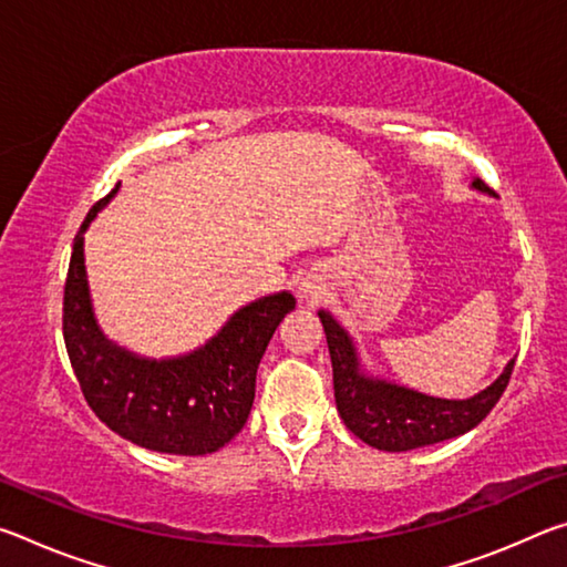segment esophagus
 <instances>
[{"label": "esophagus", "mask_w": 567, "mask_h": 567, "mask_svg": "<svg viewBox=\"0 0 567 567\" xmlns=\"http://www.w3.org/2000/svg\"><path fill=\"white\" fill-rule=\"evenodd\" d=\"M297 295H300L307 302H320L324 295V285L318 275H305L300 285H297Z\"/></svg>", "instance_id": "esophagus-1"}]
</instances>
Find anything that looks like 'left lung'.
<instances>
[{
  "instance_id": "8db88e82",
  "label": "left lung",
  "mask_w": 567,
  "mask_h": 567,
  "mask_svg": "<svg viewBox=\"0 0 567 567\" xmlns=\"http://www.w3.org/2000/svg\"><path fill=\"white\" fill-rule=\"evenodd\" d=\"M470 187L495 197V192L477 177H473ZM318 318L328 334L334 402L340 417L352 435L385 453H405L470 433L501 400L515 368L513 358L497 380L473 398H435L372 375L362 364L352 334L332 318V312L318 310Z\"/></svg>"
}]
</instances>
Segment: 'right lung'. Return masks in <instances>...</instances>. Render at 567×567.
Segmentation results:
<instances>
[{"instance_id":"obj_1","label":"right lung","mask_w":567,"mask_h":567,"mask_svg":"<svg viewBox=\"0 0 567 567\" xmlns=\"http://www.w3.org/2000/svg\"><path fill=\"white\" fill-rule=\"evenodd\" d=\"M117 189L90 209L74 237L62 318L74 375L94 415L130 443L169 455H209L245 427L257 368L295 310V297L282 290L243 305L205 344L175 358L122 348L100 328L84 267V233Z\"/></svg>"}]
</instances>
